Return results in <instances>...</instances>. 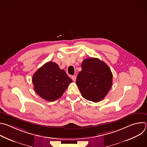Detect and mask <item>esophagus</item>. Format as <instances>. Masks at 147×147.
<instances>
[{"instance_id": "obj_1", "label": "esophagus", "mask_w": 147, "mask_h": 147, "mask_svg": "<svg viewBox=\"0 0 147 147\" xmlns=\"http://www.w3.org/2000/svg\"><path fill=\"white\" fill-rule=\"evenodd\" d=\"M71 79L73 81H75L76 80V76H71Z\"/></svg>"}]
</instances>
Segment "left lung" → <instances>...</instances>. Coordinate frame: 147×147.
I'll return each mask as SVG.
<instances>
[{
    "instance_id": "8db88e82",
    "label": "left lung",
    "mask_w": 147,
    "mask_h": 147,
    "mask_svg": "<svg viewBox=\"0 0 147 147\" xmlns=\"http://www.w3.org/2000/svg\"><path fill=\"white\" fill-rule=\"evenodd\" d=\"M76 84L86 99L94 102L103 100L112 84L113 75L109 66L98 58L84 60Z\"/></svg>"
}]
</instances>
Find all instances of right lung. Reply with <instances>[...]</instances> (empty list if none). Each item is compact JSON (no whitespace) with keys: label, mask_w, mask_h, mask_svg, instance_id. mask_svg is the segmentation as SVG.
Returning <instances> with one entry per match:
<instances>
[{"label":"right lung","mask_w":147,"mask_h":147,"mask_svg":"<svg viewBox=\"0 0 147 147\" xmlns=\"http://www.w3.org/2000/svg\"><path fill=\"white\" fill-rule=\"evenodd\" d=\"M32 81L39 96L47 101H54L62 96L72 80L56 63L49 61L34 74Z\"/></svg>","instance_id":"1"}]
</instances>
